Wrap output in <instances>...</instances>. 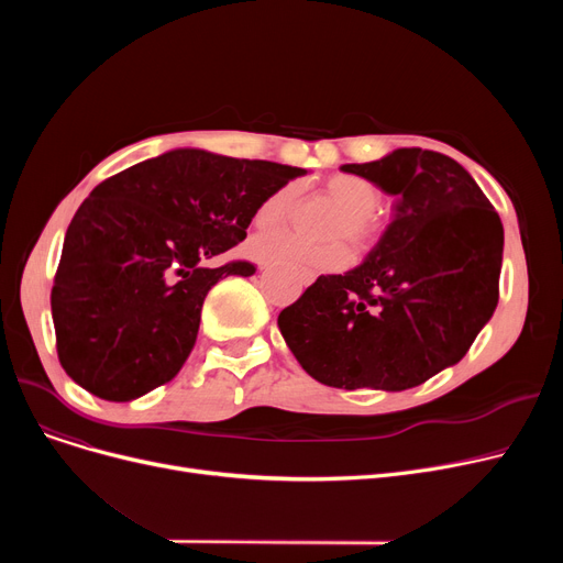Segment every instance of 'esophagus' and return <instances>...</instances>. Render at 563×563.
<instances>
[{
	"label": "esophagus",
	"mask_w": 563,
	"mask_h": 563,
	"mask_svg": "<svg viewBox=\"0 0 563 563\" xmlns=\"http://www.w3.org/2000/svg\"><path fill=\"white\" fill-rule=\"evenodd\" d=\"M308 280H312V274H310V276H308Z\"/></svg>",
	"instance_id": "34e87169"
}]
</instances>
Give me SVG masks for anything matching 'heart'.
Wrapping results in <instances>:
<instances>
[{"mask_svg": "<svg viewBox=\"0 0 563 563\" xmlns=\"http://www.w3.org/2000/svg\"><path fill=\"white\" fill-rule=\"evenodd\" d=\"M329 198L340 207L342 217L333 225V236H346V240L365 249L376 240L378 225L374 221V212L380 202L378 187L361 175L340 173L333 175L323 185ZM299 185L285 183L276 191L266 196L255 210V223L260 228H278L285 225L297 207ZM251 253L260 262L272 264H301L308 269H342L349 262V251L342 242H333L329 246H308L299 242L297 236L287 232H264L255 234L251 240Z\"/></svg>", "mask_w": 563, "mask_h": 563, "instance_id": "b5f03b06", "label": "heart"}]
</instances>
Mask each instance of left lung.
I'll return each mask as SVG.
<instances>
[{
  "label": "left lung",
  "instance_id": "8db88e82",
  "mask_svg": "<svg viewBox=\"0 0 563 563\" xmlns=\"http://www.w3.org/2000/svg\"><path fill=\"white\" fill-rule=\"evenodd\" d=\"M344 173L397 198L395 217L367 257L319 276L278 329L323 386L399 393L456 365L499 299L505 228L452 157L397 147Z\"/></svg>",
  "mask_w": 563,
  "mask_h": 563
}]
</instances>
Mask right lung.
<instances>
[{
  "mask_svg": "<svg viewBox=\"0 0 563 563\" xmlns=\"http://www.w3.org/2000/svg\"><path fill=\"white\" fill-rule=\"evenodd\" d=\"M306 168L177 147L98 185L73 217L52 287L58 361L107 401L170 380L196 344L202 301L251 262L207 266L244 242L257 205Z\"/></svg>",
  "mask_w": 563,
  "mask_h": 563,
  "instance_id": "obj_1",
  "label": "right lung"
}]
</instances>
